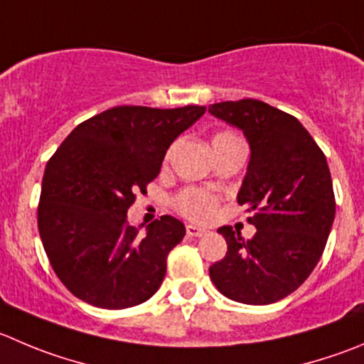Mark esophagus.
Returning a JSON list of instances; mask_svg holds the SVG:
<instances>
[{"instance_id":"34e87169","label":"esophagus","mask_w":364,"mask_h":364,"mask_svg":"<svg viewBox=\"0 0 364 364\" xmlns=\"http://www.w3.org/2000/svg\"><path fill=\"white\" fill-rule=\"evenodd\" d=\"M186 234L191 237H202V236H205L207 230L205 228L196 227V225H186Z\"/></svg>"}]
</instances>
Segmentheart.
I'll list each match as a JSON object with an SVG mask.
<instances>
[{
	"instance_id": "b5f03b06",
	"label": "heart",
	"mask_w": 364,
	"mask_h": 364,
	"mask_svg": "<svg viewBox=\"0 0 364 364\" xmlns=\"http://www.w3.org/2000/svg\"><path fill=\"white\" fill-rule=\"evenodd\" d=\"M234 141H241L236 134L218 132L213 137V146H218V144L223 143H234ZM175 207L182 216L189 218V220L207 221L216 213L218 198L214 195H210V193L203 191V189L188 188L175 196Z\"/></svg>"
}]
</instances>
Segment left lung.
Masks as SVG:
<instances>
[{
    "mask_svg": "<svg viewBox=\"0 0 364 364\" xmlns=\"http://www.w3.org/2000/svg\"><path fill=\"white\" fill-rule=\"evenodd\" d=\"M209 112L241 128L250 143L237 203L257 228L248 241L232 227L218 228L227 254L209 268L210 280L236 302H279L306 282L327 245L336 213L327 159L296 117L264 102H221Z\"/></svg>",
    "mask_w": 364,
    "mask_h": 364,
    "instance_id": "obj_1",
    "label": "left lung"
}]
</instances>
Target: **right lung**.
<instances>
[{
    "label": "right lung",
    "mask_w": 364,
    "mask_h": 364,
    "mask_svg": "<svg viewBox=\"0 0 364 364\" xmlns=\"http://www.w3.org/2000/svg\"><path fill=\"white\" fill-rule=\"evenodd\" d=\"M203 112L198 105L112 107L78 124L51 155L37 225L51 268L76 299L127 309L161 288L184 223L162 216L141 236L127 210L159 175L169 144Z\"/></svg>",
    "instance_id": "obj_1"
}]
</instances>
